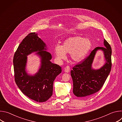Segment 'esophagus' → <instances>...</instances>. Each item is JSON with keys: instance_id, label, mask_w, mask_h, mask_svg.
Instances as JSON below:
<instances>
[{"instance_id": "esophagus-1", "label": "esophagus", "mask_w": 122, "mask_h": 122, "mask_svg": "<svg viewBox=\"0 0 122 122\" xmlns=\"http://www.w3.org/2000/svg\"><path fill=\"white\" fill-rule=\"evenodd\" d=\"M70 67H69V66H66L65 68V69H64V71H65V72H66V73H68L69 71H70Z\"/></svg>"}]
</instances>
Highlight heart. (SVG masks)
Instances as JSON below:
<instances>
[{
    "label": "heart",
    "mask_w": 122,
    "mask_h": 122,
    "mask_svg": "<svg viewBox=\"0 0 122 122\" xmlns=\"http://www.w3.org/2000/svg\"><path fill=\"white\" fill-rule=\"evenodd\" d=\"M91 47L92 42L90 39L73 36L66 39L62 46L56 45L54 48V53L59 61L65 59L66 54H68L73 61L78 62L84 58Z\"/></svg>",
    "instance_id": "b5f03b06"
}]
</instances>
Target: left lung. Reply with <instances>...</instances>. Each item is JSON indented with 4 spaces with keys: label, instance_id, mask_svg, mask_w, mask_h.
<instances>
[{
    "label": "left lung",
    "instance_id": "8db88e82",
    "mask_svg": "<svg viewBox=\"0 0 122 122\" xmlns=\"http://www.w3.org/2000/svg\"><path fill=\"white\" fill-rule=\"evenodd\" d=\"M105 47H96L82 62L73 67L71 73L73 81V93L77 97H86L98 92L109 76L112 67V48L104 39ZM103 51L105 63L100 68L94 69L92 64L98 50Z\"/></svg>",
    "mask_w": 122,
    "mask_h": 122
}]
</instances>
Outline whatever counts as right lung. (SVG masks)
<instances>
[{
	"label": "right lung",
	"mask_w": 122,
	"mask_h": 122,
	"mask_svg": "<svg viewBox=\"0 0 122 122\" xmlns=\"http://www.w3.org/2000/svg\"><path fill=\"white\" fill-rule=\"evenodd\" d=\"M38 34L31 33L22 41L14 55L13 63L15 82L23 93L39 102L47 101L53 95V83L62 72L61 67L51 63V56ZM36 52L41 59L38 71L31 75L26 71L27 56Z\"/></svg>",
	"instance_id": "1"
}]
</instances>
